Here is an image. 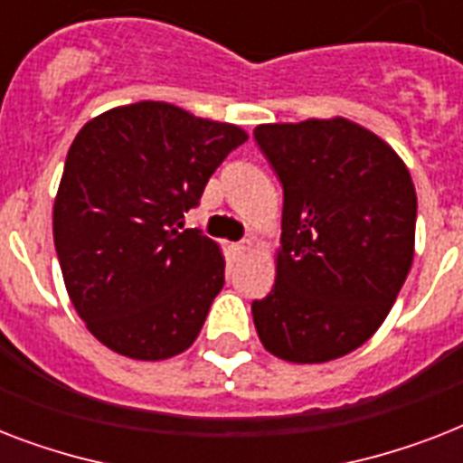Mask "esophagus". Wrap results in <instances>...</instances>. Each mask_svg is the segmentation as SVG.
Instances as JSON below:
<instances>
[{"instance_id":"obj_1","label":"esophagus","mask_w":463,"mask_h":463,"mask_svg":"<svg viewBox=\"0 0 463 463\" xmlns=\"http://www.w3.org/2000/svg\"><path fill=\"white\" fill-rule=\"evenodd\" d=\"M252 240H240V242H235V245L231 247V252L235 260H242V257H247L250 254V250H252Z\"/></svg>"}]
</instances>
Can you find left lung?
Here are the masks:
<instances>
[{
  "instance_id": "obj_1",
  "label": "left lung",
  "mask_w": 463,
  "mask_h": 463,
  "mask_svg": "<svg viewBox=\"0 0 463 463\" xmlns=\"http://www.w3.org/2000/svg\"><path fill=\"white\" fill-rule=\"evenodd\" d=\"M254 139L283 184L276 283L254 326L276 358L329 363L380 329L409 276L416 187L387 141L345 118L260 125Z\"/></svg>"
}]
</instances>
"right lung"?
I'll return each mask as SVG.
<instances>
[{
  "instance_id": "1",
  "label": "right lung",
  "mask_w": 463,
  "mask_h": 463,
  "mask_svg": "<svg viewBox=\"0 0 463 463\" xmlns=\"http://www.w3.org/2000/svg\"><path fill=\"white\" fill-rule=\"evenodd\" d=\"M247 132L141 100L98 115L69 146L52 232L69 300L110 351L165 360L194 344L225 283L221 247L184 228Z\"/></svg>"
}]
</instances>
